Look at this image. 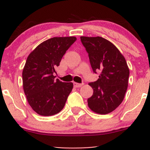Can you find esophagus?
Here are the masks:
<instances>
[{"label":"esophagus","mask_w":150,"mask_h":150,"mask_svg":"<svg viewBox=\"0 0 150 150\" xmlns=\"http://www.w3.org/2000/svg\"><path fill=\"white\" fill-rule=\"evenodd\" d=\"M73 85H74V87H80L83 85V83L80 84V83H77V82H74Z\"/></svg>","instance_id":"esophagus-1"}]
</instances>
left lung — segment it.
I'll list each match as a JSON object with an SVG mask.
<instances>
[{"instance_id":"8db88e82","label":"left lung","mask_w":150,"mask_h":150,"mask_svg":"<svg viewBox=\"0 0 150 150\" xmlns=\"http://www.w3.org/2000/svg\"><path fill=\"white\" fill-rule=\"evenodd\" d=\"M94 73L99 79L89 84L94 92L87 99L89 108L99 114L112 112L121 104L128 88L129 68L123 55L111 42L101 37H81Z\"/></svg>"}]
</instances>
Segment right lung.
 Masks as SVG:
<instances>
[{
    "label": "right lung",
    "instance_id": "1",
    "mask_svg": "<svg viewBox=\"0 0 150 150\" xmlns=\"http://www.w3.org/2000/svg\"><path fill=\"white\" fill-rule=\"evenodd\" d=\"M75 37H53L42 42L29 55L22 71L25 94L32 109L41 116L59 113L73 87V82L55 80L56 68Z\"/></svg>",
    "mask_w": 150,
    "mask_h": 150
}]
</instances>
